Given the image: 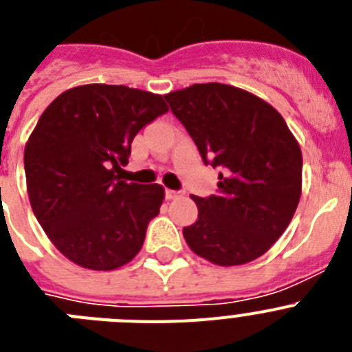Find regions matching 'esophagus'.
Masks as SVG:
<instances>
[{
	"instance_id": "34e87169",
	"label": "esophagus",
	"mask_w": 352,
	"mask_h": 352,
	"mask_svg": "<svg viewBox=\"0 0 352 352\" xmlns=\"http://www.w3.org/2000/svg\"><path fill=\"white\" fill-rule=\"evenodd\" d=\"M166 197L167 199H179V197H182V192L169 190V188H167V190H166Z\"/></svg>"
}]
</instances>
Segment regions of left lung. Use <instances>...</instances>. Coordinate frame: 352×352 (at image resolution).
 Instances as JSON below:
<instances>
[{
	"mask_svg": "<svg viewBox=\"0 0 352 352\" xmlns=\"http://www.w3.org/2000/svg\"><path fill=\"white\" fill-rule=\"evenodd\" d=\"M204 164L220 167L219 190L192 199L197 220L183 229L199 257L239 266L272 248L301 197L303 157L275 107L236 86L194 84L166 95Z\"/></svg>",
	"mask_w": 352,
	"mask_h": 352,
	"instance_id": "left-lung-1",
	"label": "left lung"
}]
</instances>
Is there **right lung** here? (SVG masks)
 Masks as SVG:
<instances>
[{"label": "right lung", "instance_id": "add662e5", "mask_svg": "<svg viewBox=\"0 0 352 352\" xmlns=\"http://www.w3.org/2000/svg\"><path fill=\"white\" fill-rule=\"evenodd\" d=\"M169 111L164 96L84 84L56 96L24 148L31 210L58 250L82 268L111 272L138 256L164 186L121 179L133 138Z\"/></svg>", "mask_w": 352, "mask_h": 352}]
</instances>
